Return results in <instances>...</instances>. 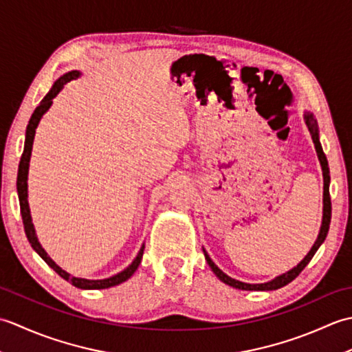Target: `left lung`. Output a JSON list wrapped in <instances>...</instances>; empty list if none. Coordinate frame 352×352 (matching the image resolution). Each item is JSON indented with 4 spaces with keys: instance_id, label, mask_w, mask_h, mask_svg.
I'll list each match as a JSON object with an SVG mask.
<instances>
[{
    "instance_id": "left-lung-1",
    "label": "left lung",
    "mask_w": 352,
    "mask_h": 352,
    "mask_svg": "<svg viewBox=\"0 0 352 352\" xmlns=\"http://www.w3.org/2000/svg\"><path fill=\"white\" fill-rule=\"evenodd\" d=\"M304 121H305V125H307V129L311 134V139H313V144H315V148H316V154H318V159H319V163H320V168H322V177H324V208H322V223H320V230H319V234H318V239L316 242L313 243L311 250L307 252V256H305L300 263H298L295 267H292L290 271L284 272L278 276H275L274 280L271 281H266V283H257V284H251V283H243V281H239V280H234L231 278V276H228L226 272H222L221 269L216 266L213 263V260L208 257V254L206 250L204 251V256H206V260L208 266L212 267L213 274L218 276V278L222 281L228 284V286L234 287V289H239V290H276L280 289L283 286H286V284H289L292 280H295L298 275H300V272L302 271V269L309 265V261L313 258V256H315V252L319 250V246L324 243L325 237L328 234V228H330V221H331V199H330V168H328V162H327V157L324 154V149H322V145H320L319 142V126H318V121L315 119V116H313V113H310V111H304Z\"/></svg>"
}]
</instances>
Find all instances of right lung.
I'll return each mask as SVG.
<instances>
[{"mask_svg": "<svg viewBox=\"0 0 352 352\" xmlns=\"http://www.w3.org/2000/svg\"><path fill=\"white\" fill-rule=\"evenodd\" d=\"M81 76L80 71H71V72H66L63 76L54 81V85L50 89V92L43 96V100L41 101L39 106L36 107V110L33 111L32 118H30L28 125H27V130H25V142H24V153H22L21 157V162H19V168H18V180H16V189H18V198H19V206H21V216H22V222H24V230H25V234L30 245H32V248L39 254L42 257V260L47 263L50 267L54 269V271L65 278L66 281H69L72 286H76L78 289H86V290H91V289H109V287H113L118 286V284H121L124 281H126L130 278V276L136 272V269L140 265V260L142 256H144V250H145V245L140 246V250L138 252L136 258L131 261V265L126 266L124 271H121L119 274L113 275V276H109V278H104V280H87V278H78V276H74L69 272L63 271V269L56 265V261L52 260L47 251L42 248V245L39 242V239L36 236V230L33 226V221H32V214H30V206H28V168H30V157H32V149H33V140H34V134H36V129L37 125H39L42 116L47 113L48 109L51 107L52 100L56 98L58 95V92L62 91L65 87L66 83H69L71 80H77Z\"/></svg>", "mask_w": 352, "mask_h": 352, "instance_id": "obj_1", "label": "right lung"}]
</instances>
